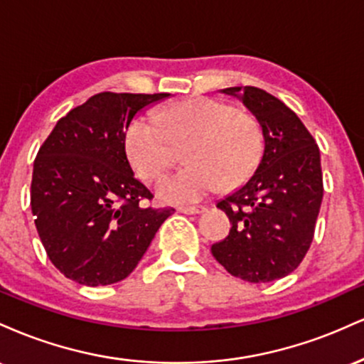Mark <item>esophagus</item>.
<instances>
[{
    "instance_id": "esophagus-1",
    "label": "esophagus",
    "mask_w": 364,
    "mask_h": 364,
    "mask_svg": "<svg viewBox=\"0 0 364 364\" xmlns=\"http://www.w3.org/2000/svg\"><path fill=\"white\" fill-rule=\"evenodd\" d=\"M181 214H190V215H195V214H202V212L207 210L205 205H193V207H179L178 208Z\"/></svg>"
}]
</instances>
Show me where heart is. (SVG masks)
I'll return each mask as SVG.
<instances>
[{
	"mask_svg": "<svg viewBox=\"0 0 364 364\" xmlns=\"http://www.w3.org/2000/svg\"><path fill=\"white\" fill-rule=\"evenodd\" d=\"M188 166L157 183L159 198L198 202L215 190L231 191L248 181L263 156L257 118L214 97L171 102L159 114H136L124 132V149L144 179H156L174 162L173 144H186Z\"/></svg>",
	"mask_w": 364,
	"mask_h": 364,
	"instance_id": "b5f03b06",
	"label": "heart"
}]
</instances>
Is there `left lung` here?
I'll list each match as a JSON object with an SVG mask.
<instances>
[{"mask_svg": "<svg viewBox=\"0 0 364 364\" xmlns=\"http://www.w3.org/2000/svg\"><path fill=\"white\" fill-rule=\"evenodd\" d=\"M263 133V156L253 176L217 202L231 220L212 255L235 277L260 284L286 277L310 248L323 181L320 150L301 119L257 87H229Z\"/></svg>", "mask_w": 364, "mask_h": 364, "instance_id": "left-lung-1", "label": "left lung"}]
</instances>
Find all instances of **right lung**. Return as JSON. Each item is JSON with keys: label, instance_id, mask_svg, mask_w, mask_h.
Segmentation results:
<instances>
[{"label": "right lung", "instance_id": "add662e5", "mask_svg": "<svg viewBox=\"0 0 364 364\" xmlns=\"http://www.w3.org/2000/svg\"><path fill=\"white\" fill-rule=\"evenodd\" d=\"M171 94L101 92L53 128L34 161L31 207L49 260L82 286L127 279L174 208L152 198L124 149L128 123Z\"/></svg>", "mask_w": 364, "mask_h": 364}]
</instances>
